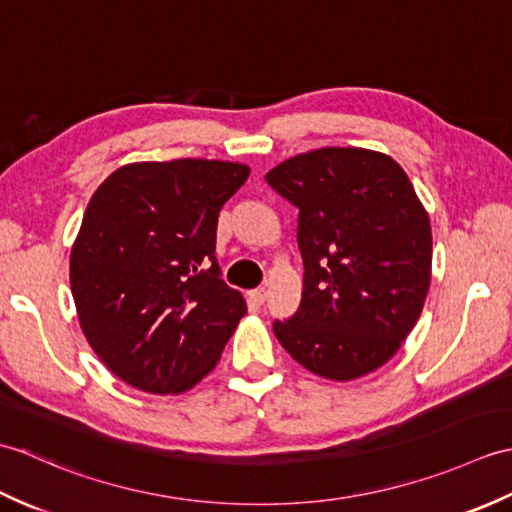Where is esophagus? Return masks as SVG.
<instances>
[{"label": "esophagus", "instance_id": "esophagus-1", "mask_svg": "<svg viewBox=\"0 0 512 512\" xmlns=\"http://www.w3.org/2000/svg\"><path fill=\"white\" fill-rule=\"evenodd\" d=\"M266 288H255V290H250L248 292V297H250V301L255 303V306H264V301H266Z\"/></svg>", "mask_w": 512, "mask_h": 512}]
</instances>
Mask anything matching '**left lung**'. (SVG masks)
<instances>
[{"instance_id": "1", "label": "left lung", "mask_w": 512, "mask_h": 512, "mask_svg": "<svg viewBox=\"0 0 512 512\" xmlns=\"http://www.w3.org/2000/svg\"><path fill=\"white\" fill-rule=\"evenodd\" d=\"M266 182L299 209L303 259L301 303L275 336L323 378L374 372L413 330L431 281L429 215L407 173L378 151L325 147Z\"/></svg>"}]
</instances>
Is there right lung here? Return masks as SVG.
Masks as SVG:
<instances>
[{"mask_svg": "<svg viewBox=\"0 0 512 512\" xmlns=\"http://www.w3.org/2000/svg\"><path fill=\"white\" fill-rule=\"evenodd\" d=\"M248 173L222 160L136 162L92 195L70 255L72 297L92 350L127 385L191 389L246 314L215 239Z\"/></svg>", "mask_w": 512, "mask_h": 512, "instance_id": "1", "label": "right lung"}]
</instances>
